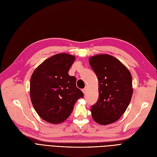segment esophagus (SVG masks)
I'll return each instance as SVG.
<instances>
[{
	"mask_svg": "<svg viewBox=\"0 0 157 157\" xmlns=\"http://www.w3.org/2000/svg\"><path fill=\"white\" fill-rule=\"evenodd\" d=\"M82 92L84 93V94H86V88H84V89H82Z\"/></svg>",
	"mask_w": 157,
	"mask_h": 157,
	"instance_id": "1",
	"label": "esophagus"
}]
</instances>
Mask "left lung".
<instances>
[{
    "instance_id": "obj_1",
    "label": "left lung",
    "mask_w": 157,
    "mask_h": 157,
    "mask_svg": "<svg viewBox=\"0 0 157 157\" xmlns=\"http://www.w3.org/2000/svg\"><path fill=\"white\" fill-rule=\"evenodd\" d=\"M89 63L99 82V98L91 107L93 119L107 125L118 121L131 101L133 89L130 71L115 57L99 54Z\"/></svg>"
}]
</instances>
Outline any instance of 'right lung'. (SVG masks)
Instances as JSON below:
<instances>
[{"label": "right lung", "instance_id": "right-lung-1", "mask_svg": "<svg viewBox=\"0 0 157 157\" xmlns=\"http://www.w3.org/2000/svg\"><path fill=\"white\" fill-rule=\"evenodd\" d=\"M75 57L58 54L42 63L30 81L31 100L42 119L59 124L69 117L75 103L84 94L76 86V78L68 71Z\"/></svg>", "mask_w": 157, "mask_h": 157}]
</instances>
